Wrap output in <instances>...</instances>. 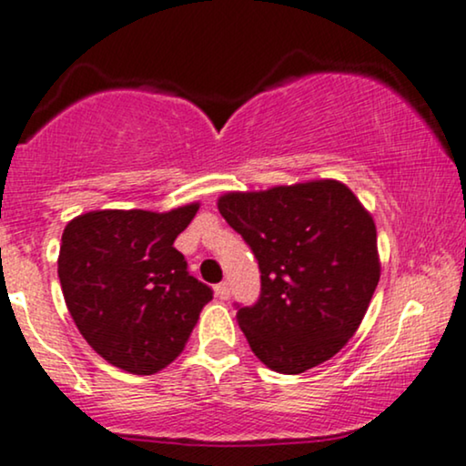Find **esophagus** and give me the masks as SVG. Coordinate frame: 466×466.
Here are the masks:
<instances>
[{
	"label": "esophagus",
	"mask_w": 466,
	"mask_h": 466,
	"mask_svg": "<svg viewBox=\"0 0 466 466\" xmlns=\"http://www.w3.org/2000/svg\"><path fill=\"white\" fill-rule=\"evenodd\" d=\"M215 293H217L218 299H228V297H229V284H228V282L217 284V287H215Z\"/></svg>",
	"instance_id": "1"
}]
</instances>
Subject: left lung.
Listing matches in <instances>:
<instances>
[{
    "label": "left lung",
    "instance_id": "8db88e82",
    "mask_svg": "<svg viewBox=\"0 0 466 466\" xmlns=\"http://www.w3.org/2000/svg\"><path fill=\"white\" fill-rule=\"evenodd\" d=\"M217 206L260 268V297L237 312L251 351L287 375L339 354L380 282L378 232L356 195L315 179L226 193Z\"/></svg>",
    "mask_w": 466,
    "mask_h": 466
}]
</instances>
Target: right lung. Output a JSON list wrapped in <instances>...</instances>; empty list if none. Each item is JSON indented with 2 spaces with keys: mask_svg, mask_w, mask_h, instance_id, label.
Returning a JSON list of instances; mask_svg holds the SVG:
<instances>
[{
  "mask_svg": "<svg viewBox=\"0 0 466 466\" xmlns=\"http://www.w3.org/2000/svg\"><path fill=\"white\" fill-rule=\"evenodd\" d=\"M198 210H93L66 223L58 256L66 308L86 343L123 371L151 375L176 360L212 299L173 248Z\"/></svg>",
  "mask_w": 466,
  "mask_h": 466,
  "instance_id": "right-lung-1",
  "label": "right lung"
}]
</instances>
